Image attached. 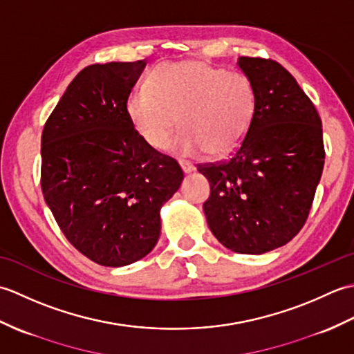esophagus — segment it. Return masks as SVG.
<instances>
[{"label":"esophagus","instance_id":"1","mask_svg":"<svg viewBox=\"0 0 354 354\" xmlns=\"http://www.w3.org/2000/svg\"><path fill=\"white\" fill-rule=\"evenodd\" d=\"M179 165H181V169L184 173H192L194 170V165L190 161H179Z\"/></svg>","mask_w":354,"mask_h":354}]
</instances>
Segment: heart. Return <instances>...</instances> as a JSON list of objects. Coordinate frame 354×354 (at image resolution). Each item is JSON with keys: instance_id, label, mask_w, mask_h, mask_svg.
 <instances>
[{"instance_id": "obj_1", "label": "heart", "mask_w": 354, "mask_h": 354, "mask_svg": "<svg viewBox=\"0 0 354 354\" xmlns=\"http://www.w3.org/2000/svg\"><path fill=\"white\" fill-rule=\"evenodd\" d=\"M127 115L150 147L162 149L179 126L175 141L181 153L223 156L242 145L250 132L257 94L250 77L201 61L164 62L150 74L149 85L133 88Z\"/></svg>"}]
</instances>
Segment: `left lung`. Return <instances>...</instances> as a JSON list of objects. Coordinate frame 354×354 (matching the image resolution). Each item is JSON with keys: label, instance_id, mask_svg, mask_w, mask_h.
<instances>
[{"label": "left lung", "instance_id": "8db88e82", "mask_svg": "<svg viewBox=\"0 0 354 354\" xmlns=\"http://www.w3.org/2000/svg\"><path fill=\"white\" fill-rule=\"evenodd\" d=\"M257 94L254 122L230 160L199 164L212 193L204 213L214 237L239 254H265L295 237L324 169L322 124L295 77L275 61L239 57Z\"/></svg>", "mask_w": 354, "mask_h": 354}]
</instances>
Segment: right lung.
I'll list each match as a JSON object with an SVG mask.
<instances>
[{
    "label": "right lung",
    "mask_w": 354,
    "mask_h": 354,
    "mask_svg": "<svg viewBox=\"0 0 354 354\" xmlns=\"http://www.w3.org/2000/svg\"><path fill=\"white\" fill-rule=\"evenodd\" d=\"M146 61L82 70L42 131L44 199L68 242L97 265L118 268L153 250L160 209L184 173L135 131L126 102Z\"/></svg>",
    "instance_id": "add662e5"
}]
</instances>
